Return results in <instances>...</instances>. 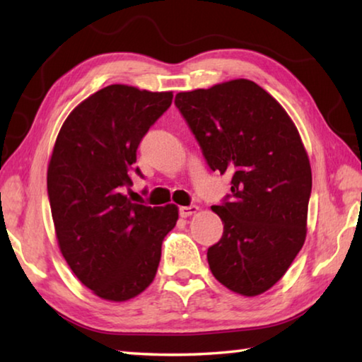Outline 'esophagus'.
<instances>
[{"label": "esophagus", "instance_id": "34e87169", "mask_svg": "<svg viewBox=\"0 0 362 362\" xmlns=\"http://www.w3.org/2000/svg\"><path fill=\"white\" fill-rule=\"evenodd\" d=\"M198 211H199L198 206H182L180 209H179L180 217H183V218H187L189 216H194V214L198 212Z\"/></svg>", "mask_w": 362, "mask_h": 362}]
</instances>
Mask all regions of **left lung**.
<instances>
[{"instance_id":"8db88e82","label":"left lung","mask_w":362,"mask_h":362,"mask_svg":"<svg viewBox=\"0 0 362 362\" xmlns=\"http://www.w3.org/2000/svg\"><path fill=\"white\" fill-rule=\"evenodd\" d=\"M212 170L231 196L212 211L223 236L207 250L214 276L244 297L267 292L302 249L311 193L308 153L283 105L249 79L175 95Z\"/></svg>"}]
</instances>
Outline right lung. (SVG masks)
Here are the masks:
<instances>
[{
	"label": "right lung",
	"mask_w": 362,
	"mask_h": 362,
	"mask_svg": "<svg viewBox=\"0 0 362 362\" xmlns=\"http://www.w3.org/2000/svg\"><path fill=\"white\" fill-rule=\"evenodd\" d=\"M173 90L110 84L66 116L47 166L57 244L81 283L108 302L137 297L156 276L161 246L179 207L132 203L124 189L150 126L173 103Z\"/></svg>",
	"instance_id": "add662e5"
}]
</instances>
